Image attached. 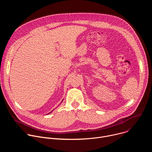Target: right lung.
Instances as JSON below:
<instances>
[{
    "instance_id": "1",
    "label": "right lung",
    "mask_w": 152,
    "mask_h": 152,
    "mask_svg": "<svg viewBox=\"0 0 152 152\" xmlns=\"http://www.w3.org/2000/svg\"><path fill=\"white\" fill-rule=\"evenodd\" d=\"M62 101H63V100H62V102H61V103H62ZM50 113H52V112H50ZM50 113H49V114H50Z\"/></svg>"
}]
</instances>
